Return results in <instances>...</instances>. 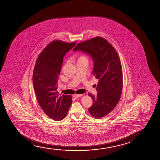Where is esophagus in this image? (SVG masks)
Returning a JSON list of instances; mask_svg holds the SVG:
<instances>
[{"mask_svg":"<svg viewBox=\"0 0 160 160\" xmlns=\"http://www.w3.org/2000/svg\"><path fill=\"white\" fill-rule=\"evenodd\" d=\"M82 96V94H74V95H73V97H75V98H79V97Z\"/></svg>","mask_w":160,"mask_h":160,"instance_id":"1","label":"esophagus"}]
</instances>
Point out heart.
<instances>
[{"instance_id": "heart-1", "label": "heart", "mask_w": 160, "mask_h": 160, "mask_svg": "<svg viewBox=\"0 0 160 160\" xmlns=\"http://www.w3.org/2000/svg\"><path fill=\"white\" fill-rule=\"evenodd\" d=\"M86 58L85 56H80V57H79V59H80V58Z\"/></svg>"}]
</instances>
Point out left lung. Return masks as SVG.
<instances>
[{
  "mask_svg": "<svg viewBox=\"0 0 160 160\" xmlns=\"http://www.w3.org/2000/svg\"><path fill=\"white\" fill-rule=\"evenodd\" d=\"M79 50L90 55L94 63L93 74L98 80L97 94H88L93 100L88 112L95 118H101L112 112L120 101L123 86L120 60L114 47L101 37L80 42L73 49Z\"/></svg>",
  "mask_w": 160,
  "mask_h": 160,
  "instance_id": "left-lung-1",
  "label": "left lung"
}]
</instances>
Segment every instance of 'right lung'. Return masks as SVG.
Masks as SVG:
<instances>
[{
    "label": "right lung",
    "instance_id": "obj_1",
    "mask_svg": "<svg viewBox=\"0 0 160 160\" xmlns=\"http://www.w3.org/2000/svg\"><path fill=\"white\" fill-rule=\"evenodd\" d=\"M76 44L59 40L51 42L38 57L33 70V87L38 103L55 121L66 118L72 103L70 95L58 94L57 85L64 56Z\"/></svg>",
    "mask_w": 160,
    "mask_h": 160
}]
</instances>
